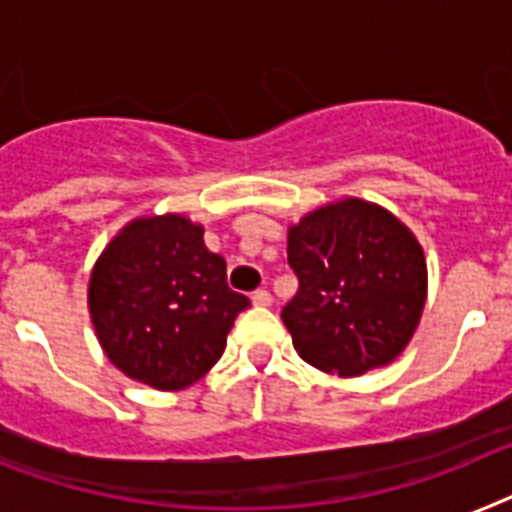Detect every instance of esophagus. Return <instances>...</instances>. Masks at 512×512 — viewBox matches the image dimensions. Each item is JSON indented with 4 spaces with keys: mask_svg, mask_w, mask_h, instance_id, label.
I'll use <instances>...</instances> for the list:
<instances>
[{
    "mask_svg": "<svg viewBox=\"0 0 512 512\" xmlns=\"http://www.w3.org/2000/svg\"><path fill=\"white\" fill-rule=\"evenodd\" d=\"M253 306H272V293L269 290H256L253 293Z\"/></svg>",
    "mask_w": 512,
    "mask_h": 512,
    "instance_id": "34e87169",
    "label": "esophagus"
}]
</instances>
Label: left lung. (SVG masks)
I'll return each instance as SVG.
<instances>
[{
  "instance_id": "8db88e82",
  "label": "left lung",
  "mask_w": 512,
  "mask_h": 512,
  "mask_svg": "<svg viewBox=\"0 0 512 512\" xmlns=\"http://www.w3.org/2000/svg\"><path fill=\"white\" fill-rule=\"evenodd\" d=\"M298 293L282 308L298 356L358 377L400 356L426 301L424 251L374 204L348 198L311 211L287 235Z\"/></svg>"
}]
</instances>
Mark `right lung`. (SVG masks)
<instances>
[{"instance_id": "obj_1", "label": "right lung", "mask_w": 512, "mask_h": 512, "mask_svg": "<svg viewBox=\"0 0 512 512\" xmlns=\"http://www.w3.org/2000/svg\"><path fill=\"white\" fill-rule=\"evenodd\" d=\"M88 306L109 361L130 379L180 390L219 361L246 295L204 230L177 214L135 219L96 261Z\"/></svg>"}]
</instances>
